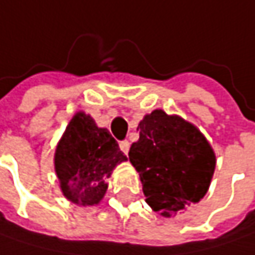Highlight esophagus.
<instances>
[{"instance_id":"obj_1","label":"esophagus","mask_w":255,"mask_h":255,"mask_svg":"<svg viewBox=\"0 0 255 255\" xmlns=\"http://www.w3.org/2000/svg\"><path fill=\"white\" fill-rule=\"evenodd\" d=\"M120 149L123 150L124 154H128V150H129V143H128L127 140H123V141L120 143Z\"/></svg>"}]
</instances>
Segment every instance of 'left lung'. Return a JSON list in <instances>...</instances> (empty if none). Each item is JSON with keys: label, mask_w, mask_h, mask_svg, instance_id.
<instances>
[{"label": "left lung", "mask_w": 255, "mask_h": 255, "mask_svg": "<svg viewBox=\"0 0 255 255\" xmlns=\"http://www.w3.org/2000/svg\"><path fill=\"white\" fill-rule=\"evenodd\" d=\"M140 138L129 147V162L140 174L146 203L171 218L209 190L216 157L193 124L156 109L140 121Z\"/></svg>", "instance_id": "1"}]
</instances>
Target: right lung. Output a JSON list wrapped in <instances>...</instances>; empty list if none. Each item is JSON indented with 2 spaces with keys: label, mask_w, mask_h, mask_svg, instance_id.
<instances>
[{
  "label": "right lung",
  "mask_w": 255,
  "mask_h": 255,
  "mask_svg": "<svg viewBox=\"0 0 255 255\" xmlns=\"http://www.w3.org/2000/svg\"><path fill=\"white\" fill-rule=\"evenodd\" d=\"M127 160L117 140L90 115L73 117L55 151V171L64 196L76 204H98L108 190L106 178Z\"/></svg>",
  "instance_id": "right-lung-1"
}]
</instances>
